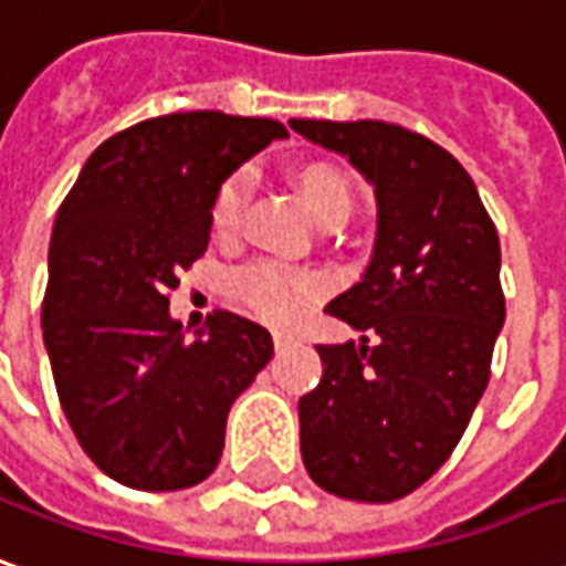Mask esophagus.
I'll return each mask as SVG.
<instances>
[{
	"label": "esophagus",
	"instance_id": "esophagus-1",
	"mask_svg": "<svg viewBox=\"0 0 566 566\" xmlns=\"http://www.w3.org/2000/svg\"><path fill=\"white\" fill-rule=\"evenodd\" d=\"M291 340H294V334H291V332H279V328L272 332V344H275V349L287 347Z\"/></svg>",
	"mask_w": 566,
	"mask_h": 566
}]
</instances>
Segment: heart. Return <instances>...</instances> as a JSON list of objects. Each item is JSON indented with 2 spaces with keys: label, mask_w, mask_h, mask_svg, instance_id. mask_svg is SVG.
<instances>
[{
  "label": "heart",
  "mask_w": 566,
  "mask_h": 566,
  "mask_svg": "<svg viewBox=\"0 0 566 566\" xmlns=\"http://www.w3.org/2000/svg\"><path fill=\"white\" fill-rule=\"evenodd\" d=\"M297 186L315 219L328 217L334 210H349L347 179L328 164L303 167L297 176ZM248 188H251V170H244V167L234 170L219 186L217 198H213V213H210L217 232H232L238 226ZM232 291L234 297L241 300L244 306H251L253 313L282 322V318H294L306 303H313L325 291V282L315 272H306V269L263 260V263H253V266L234 272Z\"/></svg>",
  "instance_id": "1"
}]
</instances>
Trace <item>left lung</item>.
I'll return each instance as SVG.
<instances>
[{
  "mask_svg": "<svg viewBox=\"0 0 566 566\" xmlns=\"http://www.w3.org/2000/svg\"><path fill=\"white\" fill-rule=\"evenodd\" d=\"M375 191V244L359 282L325 306L363 332L315 347L300 396V455L340 499L394 502L455 449L490 384L505 325L502 253L474 179L430 138L380 120H291Z\"/></svg>",
  "mask_w": 566,
  "mask_h": 566,
  "instance_id": "obj_1",
  "label": "left lung"
}]
</instances>
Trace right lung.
I'll use <instances>...</instances> for the list:
<instances>
[{
    "mask_svg": "<svg viewBox=\"0 0 566 566\" xmlns=\"http://www.w3.org/2000/svg\"><path fill=\"white\" fill-rule=\"evenodd\" d=\"M282 138V123L219 111L136 123L92 151L57 210L42 340L83 452L123 486L213 474L229 409L272 356L266 328L226 310L188 344L167 294L210 244L219 186Z\"/></svg>",
    "mask_w": 566,
    "mask_h": 566,
    "instance_id": "1",
    "label": "right lung"
}]
</instances>
